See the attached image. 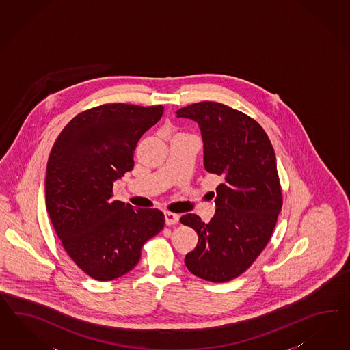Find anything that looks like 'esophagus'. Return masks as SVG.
Returning a JSON list of instances; mask_svg holds the SVG:
<instances>
[{
    "mask_svg": "<svg viewBox=\"0 0 350 350\" xmlns=\"http://www.w3.org/2000/svg\"><path fill=\"white\" fill-rule=\"evenodd\" d=\"M165 217V224L167 226H172V224H177L180 220V215L174 214V213H164Z\"/></svg>",
    "mask_w": 350,
    "mask_h": 350,
    "instance_id": "34e87169",
    "label": "esophagus"
}]
</instances>
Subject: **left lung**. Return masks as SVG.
Returning <instances> with one entry per match:
<instances>
[{
    "label": "left lung",
    "mask_w": 350,
    "mask_h": 350,
    "mask_svg": "<svg viewBox=\"0 0 350 350\" xmlns=\"http://www.w3.org/2000/svg\"><path fill=\"white\" fill-rule=\"evenodd\" d=\"M176 113L199 123L205 170L221 180L208 223L196 214L180 219L199 236L185 264L204 280L226 283L255 262L276 226L283 193L274 148L258 122L226 104L200 102Z\"/></svg>",
    "instance_id": "1"
}]
</instances>
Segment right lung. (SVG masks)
I'll return each mask as SVG.
<instances>
[{"instance_id":"add662e5","label":"right lung","mask_w":350,"mask_h":350,"mask_svg":"<svg viewBox=\"0 0 350 350\" xmlns=\"http://www.w3.org/2000/svg\"><path fill=\"white\" fill-rule=\"evenodd\" d=\"M163 112V105L102 104L75 116L53 144L48 214L67 255L95 280L133 270L144 243L164 227L161 210L112 199L114 180L133 170L137 142Z\"/></svg>"}]
</instances>
